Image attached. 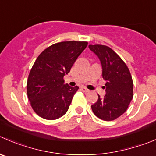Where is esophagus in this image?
<instances>
[{
  "instance_id": "34e87169",
  "label": "esophagus",
  "mask_w": 156,
  "mask_h": 156,
  "mask_svg": "<svg viewBox=\"0 0 156 156\" xmlns=\"http://www.w3.org/2000/svg\"><path fill=\"white\" fill-rule=\"evenodd\" d=\"M81 90H82L83 92H84V93H87V92H89L88 89L86 88L85 87H81Z\"/></svg>"
}]
</instances>
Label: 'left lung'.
Listing matches in <instances>:
<instances>
[{
	"mask_svg": "<svg viewBox=\"0 0 156 156\" xmlns=\"http://www.w3.org/2000/svg\"><path fill=\"white\" fill-rule=\"evenodd\" d=\"M89 49L99 58L102 77L106 81V94L91 105L98 118L111 121L127 110L133 97V82L126 63L114 51L104 45H89Z\"/></svg>",
	"mask_w": 156,
	"mask_h": 156,
	"instance_id": "obj_1",
	"label": "left lung"
}]
</instances>
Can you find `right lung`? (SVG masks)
Here are the masks:
<instances>
[{
  "instance_id": "obj_1",
  "label": "right lung",
  "mask_w": 156,
  "mask_h": 156,
  "mask_svg": "<svg viewBox=\"0 0 156 156\" xmlns=\"http://www.w3.org/2000/svg\"><path fill=\"white\" fill-rule=\"evenodd\" d=\"M85 41H65L43 50L35 61L27 84L32 108L46 120H56L66 114L79 87L64 84V75L70 72Z\"/></svg>"
}]
</instances>
